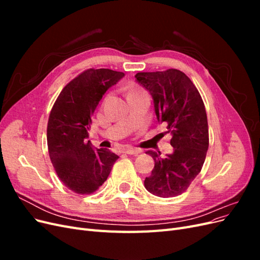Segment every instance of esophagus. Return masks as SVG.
Listing matches in <instances>:
<instances>
[{"label": "esophagus", "mask_w": 260, "mask_h": 260, "mask_svg": "<svg viewBox=\"0 0 260 260\" xmlns=\"http://www.w3.org/2000/svg\"><path fill=\"white\" fill-rule=\"evenodd\" d=\"M142 152V149L140 148H133V147H125L123 149V153L124 154H129V155H137L139 153Z\"/></svg>", "instance_id": "1"}]
</instances>
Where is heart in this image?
I'll list each match as a JSON object with an SVG mask.
<instances>
[{
    "instance_id": "heart-1",
    "label": "heart",
    "mask_w": 260,
    "mask_h": 260,
    "mask_svg": "<svg viewBox=\"0 0 260 260\" xmlns=\"http://www.w3.org/2000/svg\"><path fill=\"white\" fill-rule=\"evenodd\" d=\"M139 91H137V90H132V91H130L129 92V94H132V93H138Z\"/></svg>"
}]
</instances>
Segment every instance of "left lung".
Here are the masks:
<instances>
[{"mask_svg": "<svg viewBox=\"0 0 260 260\" xmlns=\"http://www.w3.org/2000/svg\"><path fill=\"white\" fill-rule=\"evenodd\" d=\"M136 79L151 93L157 120L167 123L174 147L165 158L146 152L155 166L144 186L158 198H174L190 186L205 161L209 145L205 105L190 78L178 69L138 73Z\"/></svg>", "mask_w": 260, "mask_h": 260, "instance_id": "8db88e82", "label": "left lung"}]
</instances>
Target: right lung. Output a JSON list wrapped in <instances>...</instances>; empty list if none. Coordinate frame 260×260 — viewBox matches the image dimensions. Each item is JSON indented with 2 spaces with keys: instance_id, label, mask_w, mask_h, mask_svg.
<instances>
[{
  "instance_id": "obj_1",
  "label": "right lung",
  "mask_w": 260,
  "mask_h": 260,
  "mask_svg": "<svg viewBox=\"0 0 260 260\" xmlns=\"http://www.w3.org/2000/svg\"><path fill=\"white\" fill-rule=\"evenodd\" d=\"M123 76L106 68L85 70L61 90L53 105L46 131L49 155L61 182L77 194L95 192L119 158L107 148L94 149L86 139L99 102Z\"/></svg>"
}]
</instances>
